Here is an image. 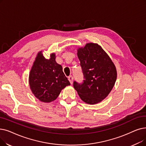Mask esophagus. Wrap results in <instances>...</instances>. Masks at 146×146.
Listing matches in <instances>:
<instances>
[{
    "label": "esophagus",
    "mask_w": 146,
    "mask_h": 146,
    "mask_svg": "<svg viewBox=\"0 0 146 146\" xmlns=\"http://www.w3.org/2000/svg\"><path fill=\"white\" fill-rule=\"evenodd\" d=\"M68 79L70 81V84H73V78L72 76H68Z\"/></svg>",
    "instance_id": "1"
}]
</instances>
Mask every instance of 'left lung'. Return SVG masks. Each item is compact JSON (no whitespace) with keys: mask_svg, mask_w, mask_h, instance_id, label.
<instances>
[{"mask_svg":"<svg viewBox=\"0 0 146 146\" xmlns=\"http://www.w3.org/2000/svg\"><path fill=\"white\" fill-rule=\"evenodd\" d=\"M78 56L84 80L81 83L74 80V88L85 103H100L115 85L116 67L109 55L96 43H87L84 48H79Z\"/></svg>","mask_w":146,"mask_h":146,"instance_id":"1","label":"left lung"}]
</instances>
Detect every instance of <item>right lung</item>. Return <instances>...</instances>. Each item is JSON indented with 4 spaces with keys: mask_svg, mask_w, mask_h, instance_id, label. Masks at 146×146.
Returning <instances> with one entry per match:
<instances>
[{
    "mask_svg": "<svg viewBox=\"0 0 146 146\" xmlns=\"http://www.w3.org/2000/svg\"><path fill=\"white\" fill-rule=\"evenodd\" d=\"M29 84L35 97L45 103L55 100L63 88L70 85L62 66L56 62L55 54L47 60L41 52L37 54L31 69Z\"/></svg>",
    "mask_w": 146,
    "mask_h": 146,
    "instance_id": "add662e5",
    "label": "right lung"
}]
</instances>
